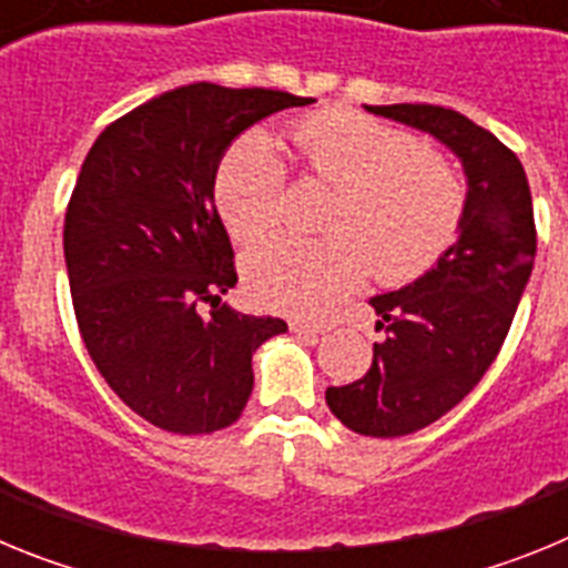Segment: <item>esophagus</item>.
<instances>
[{
  "label": "esophagus",
  "mask_w": 568,
  "mask_h": 568,
  "mask_svg": "<svg viewBox=\"0 0 568 568\" xmlns=\"http://www.w3.org/2000/svg\"><path fill=\"white\" fill-rule=\"evenodd\" d=\"M290 329H293L295 335H301V338L315 341L318 335L327 333L329 324H327V321H293V324H290Z\"/></svg>",
  "instance_id": "34e87169"
}]
</instances>
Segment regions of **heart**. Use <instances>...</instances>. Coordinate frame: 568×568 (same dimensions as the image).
I'll return each instance as SVG.
<instances>
[{"label": "heart", "instance_id": "heart-1", "mask_svg": "<svg viewBox=\"0 0 568 568\" xmlns=\"http://www.w3.org/2000/svg\"><path fill=\"white\" fill-rule=\"evenodd\" d=\"M301 173L333 184L318 239L278 235L244 255L255 298L310 313L355 290L366 273L404 284L453 247L466 187L444 153L355 110L329 108L290 124ZM284 162L264 130L239 135L215 164V210L235 241H258L284 207Z\"/></svg>", "mask_w": 568, "mask_h": 568}]
</instances>
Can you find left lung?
<instances>
[{
  "mask_svg": "<svg viewBox=\"0 0 568 568\" xmlns=\"http://www.w3.org/2000/svg\"><path fill=\"white\" fill-rule=\"evenodd\" d=\"M366 110L426 130L464 162L460 235L433 270L395 293L375 295L373 366L329 386L327 406L358 435L398 438L435 424L475 389L498 358L535 264L538 233L524 164L489 130L438 104Z\"/></svg>",
  "mask_w": 568,
  "mask_h": 568,
  "instance_id": "left-lung-1",
  "label": "left lung"
}]
</instances>
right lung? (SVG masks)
I'll return each instance as SVG.
<instances>
[{
	"label": "right lung",
	"mask_w": 568,
	"mask_h": 568,
	"mask_svg": "<svg viewBox=\"0 0 568 568\" xmlns=\"http://www.w3.org/2000/svg\"><path fill=\"white\" fill-rule=\"evenodd\" d=\"M301 104L284 90L184 84L110 122L84 155L64 213L79 333L110 389L164 433L235 424L253 353L287 333L222 304L239 275L213 175L235 135Z\"/></svg>",
	"instance_id": "1"
}]
</instances>
